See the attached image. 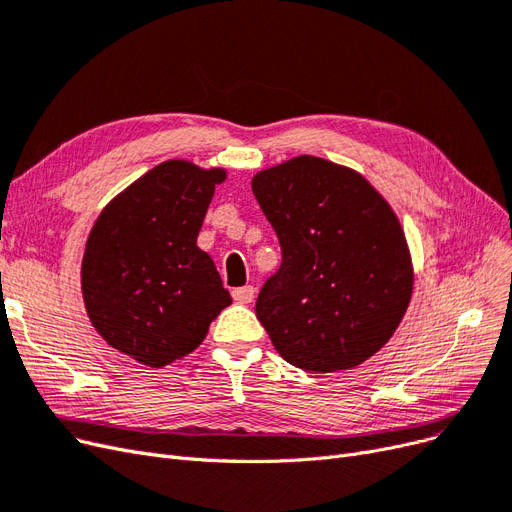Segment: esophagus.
<instances>
[{"mask_svg": "<svg viewBox=\"0 0 512 512\" xmlns=\"http://www.w3.org/2000/svg\"><path fill=\"white\" fill-rule=\"evenodd\" d=\"M232 298L238 304H251L255 298V287L253 285H246V287H238L232 291Z\"/></svg>", "mask_w": 512, "mask_h": 512, "instance_id": "1", "label": "esophagus"}]
</instances>
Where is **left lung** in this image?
<instances>
[{
  "label": "left lung",
  "instance_id": "1",
  "mask_svg": "<svg viewBox=\"0 0 512 512\" xmlns=\"http://www.w3.org/2000/svg\"><path fill=\"white\" fill-rule=\"evenodd\" d=\"M251 187L283 253L255 304L274 349L317 374L364 364L412 295L395 212L364 176L310 155L255 174Z\"/></svg>",
  "mask_w": 512,
  "mask_h": 512
}]
</instances>
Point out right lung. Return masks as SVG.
<instances>
[{"instance_id": "add662e5", "label": "right lung", "mask_w": 512, "mask_h": 512, "mask_svg": "<svg viewBox=\"0 0 512 512\" xmlns=\"http://www.w3.org/2000/svg\"><path fill=\"white\" fill-rule=\"evenodd\" d=\"M225 170L170 159L140 176L97 217L82 257V298L93 327L148 368L189 355L232 304L197 246Z\"/></svg>"}]
</instances>
